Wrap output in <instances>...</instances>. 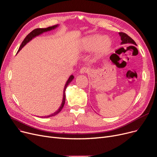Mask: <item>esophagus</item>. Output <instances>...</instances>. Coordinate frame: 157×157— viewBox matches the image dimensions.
Returning a JSON list of instances; mask_svg holds the SVG:
<instances>
[{"label":"esophagus","instance_id":"34e87169","mask_svg":"<svg viewBox=\"0 0 157 157\" xmlns=\"http://www.w3.org/2000/svg\"><path fill=\"white\" fill-rule=\"evenodd\" d=\"M88 71H89V70H88V68H86V67H82V68L80 69L79 72H80L81 74H85V73H86V72H88Z\"/></svg>","mask_w":157,"mask_h":157}]
</instances>
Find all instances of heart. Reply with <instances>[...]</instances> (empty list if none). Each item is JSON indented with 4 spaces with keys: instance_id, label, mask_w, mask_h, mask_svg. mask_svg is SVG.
<instances>
[{
    "instance_id": "1",
    "label": "heart",
    "mask_w": 157,
    "mask_h": 157,
    "mask_svg": "<svg viewBox=\"0 0 157 157\" xmlns=\"http://www.w3.org/2000/svg\"><path fill=\"white\" fill-rule=\"evenodd\" d=\"M111 46V40L107 37L94 35L84 39L81 42V49L89 51L97 48V53L104 54L108 52Z\"/></svg>"
}]
</instances>
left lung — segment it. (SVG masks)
<instances>
[{
    "instance_id": "1",
    "label": "left lung",
    "mask_w": 157,
    "mask_h": 157,
    "mask_svg": "<svg viewBox=\"0 0 157 157\" xmlns=\"http://www.w3.org/2000/svg\"><path fill=\"white\" fill-rule=\"evenodd\" d=\"M119 35L121 37V44H134V45H137L136 43H135V41L132 39L130 37H129L127 34H126L125 33H123V32H119ZM114 54H112L110 56V58H111V56L113 55Z\"/></svg>"
}]
</instances>
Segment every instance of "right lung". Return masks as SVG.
I'll use <instances>...</instances> for the list:
<instances>
[{
    "mask_svg": "<svg viewBox=\"0 0 157 157\" xmlns=\"http://www.w3.org/2000/svg\"><path fill=\"white\" fill-rule=\"evenodd\" d=\"M59 25L57 24V25H53V26H52V27H48V28H45V29H34V30H32V31L30 33V34H29L27 36V37L24 39V40H23V41L22 42L21 44L20 45V48H19V49H18V52H19L21 50V49L25 46L29 42H30V41L32 39H34V38H35L36 37L39 36V35L43 34L44 32H48V31H51V30H52L55 29H56L58 27H59ZM74 78V76H73V75H71V76H69V79H67V82H66V83H65V86H64V88H63L62 102V104H61V105H60V108H59V109H58L57 111H56V112L52 113V114L48 115V116H47V117L45 116V117H41V118H49V117H53V116H55V115L57 114L58 113H59L61 111V110L62 109L63 107V105H64V104H65V90H66V88H67V86L69 85V83H71V82L73 80Z\"/></svg>",
    "mask_w": 157,
    "mask_h": 157,
    "instance_id": "right-lung-1",
    "label": "right lung"
}]
</instances>
